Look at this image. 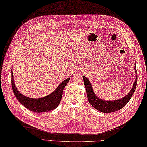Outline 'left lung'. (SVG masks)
Here are the masks:
<instances>
[{
	"label": "left lung",
	"instance_id": "8db88e82",
	"mask_svg": "<svg viewBox=\"0 0 147 147\" xmlns=\"http://www.w3.org/2000/svg\"><path fill=\"white\" fill-rule=\"evenodd\" d=\"M134 70L136 71V80L134 82L133 86H132V88L131 91H130L126 96H123V98L118 100H115L112 101L104 100H102L97 97L95 93H94L92 86H91L89 80H88L85 76H83L82 77L83 80H84V84L85 86L86 90L88 101H89L91 106L94 108H95L96 109L99 111L105 113L115 112L121 109V108H123L127 103H128L130 99L131 98L132 95H133V93L135 91L136 88L138 76L136 67V66H134Z\"/></svg>",
	"mask_w": 147,
	"mask_h": 147
}]
</instances>
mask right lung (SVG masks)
I'll list each match as a JSON object with an SVG mask.
<instances>
[{"instance_id": "obj_1", "label": "right lung", "mask_w": 147, "mask_h": 147, "mask_svg": "<svg viewBox=\"0 0 147 147\" xmlns=\"http://www.w3.org/2000/svg\"><path fill=\"white\" fill-rule=\"evenodd\" d=\"M70 81V78L65 79L58 86L57 88L50 95L40 98L27 97L18 91L14 82L13 72L11 70V85L14 95L18 100L27 109L35 113L48 112L57 107L62 98L63 91L65 86Z\"/></svg>"}]
</instances>
